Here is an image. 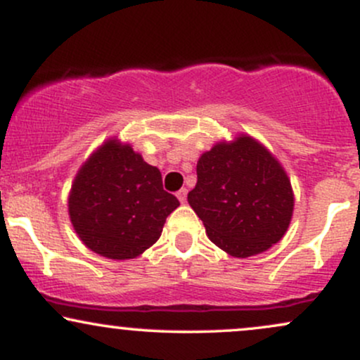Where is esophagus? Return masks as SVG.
<instances>
[{
    "mask_svg": "<svg viewBox=\"0 0 360 360\" xmlns=\"http://www.w3.org/2000/svg\"><path fill=\"white\" fill-rule=\"evenodd\" d=\"M176 196H177V200L181 201V203H186V198H188V189H186V188H181L179 191L176 193Z\"/></svg>",
    "mask_w": 360,
    "mask_h": 360,
    "instance_id": "34e87169",
    "label": "esophagus"
}]
</instances>
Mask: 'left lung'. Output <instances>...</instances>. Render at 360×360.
Listing matches in <instances>:
<instances>
[{"label":"left lung","instance_id":"obj_1","mask_svg":"<svg viewBox=\"0 0 360 360\" xmlns=\"http://www.w3.org/2000/svg\"><path fill=\"white\" fill-rule=\"evenodd\" d=\"M188 203L208 238L233 257L278 243L295 208L289 177L274 155L249 135L218 142L200 157Z\"/></svg>","mask_w":360,"mask_h":360}]
</instances>
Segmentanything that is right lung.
<instances>
[{
    "mask_svg": "<svg viewBox=\"0 0 360 360\" xmlns=\"http://www.w3.org/2000/svg\"><path fill=\"white\" fill-rule=\"evenodd\" d=\"M177 206L174 194L164 191L159 169L117 139L91 154L69 194V217L82 243L117 260L154 245Z\"/></svg>",
    "mask_w": 360,
    "mask_h": 360,
    "instance_id": "add662e5",
    "label": "right lung"
}]
</instances>
